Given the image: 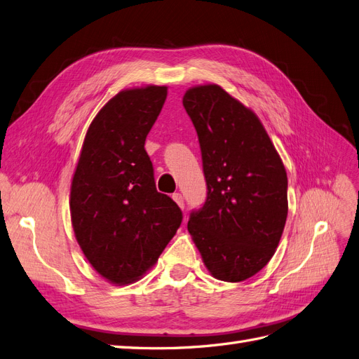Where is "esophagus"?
<instances>
[{"mask_svg": "<svg viewBox=\"0 0 359 359\" xmlns=\"http://www.w3.org/2000/svg\"><path fill=\"white\" fill-rule=\"evenodd\" d=\"M172 199H174L180 205V208L184 209V196L181 193H174V194H172Z\"/></svg>", "mask_w": 359, "mask_h": 359, "instance_id": "obj_1", "label": "esophagus"}]
</instances>
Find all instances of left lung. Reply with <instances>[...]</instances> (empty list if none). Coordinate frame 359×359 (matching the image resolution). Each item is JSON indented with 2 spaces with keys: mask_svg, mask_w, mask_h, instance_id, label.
<instances>
[{
  "mask_svg": "<svg viewBox=\"0 0 359 359\" xmlns=\"http://www.w3.org/2000/svg\"><path fill=\"white\" fill-rule=\"evenodd\" d=\"M182 105L199 138L206 181L189 231L217 279L245 280L270 262L285 227V168L258 117L219 86L187 90Z\"/></svg>",
  "mask_w": 359,
  "mask_h": 359,
  "instance_id": "left-lung-1",
  "label": "left lung"
}]
</instances>
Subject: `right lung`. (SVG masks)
<instances>
[{
    "label": "right lung",
    "instance_id": "add662e5",
    "mask_svg": "<svg viewBox=\"0 0 359 359\" xmlns=\"http://www.w3.org/2000/svg\"><path fill=\"white\" fill-rule=\"evenodd\" d=\"M165 86L123 90L86 133L71 185V219L86 258L114 283L150 269L180 229L182 212L156 190L145 138L166 101Z\"/></svg>",
    "mask_w": 359,
    "mask_h": 359
}]
</instances>
